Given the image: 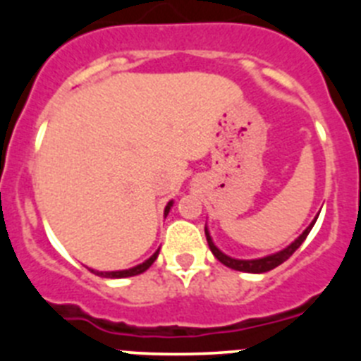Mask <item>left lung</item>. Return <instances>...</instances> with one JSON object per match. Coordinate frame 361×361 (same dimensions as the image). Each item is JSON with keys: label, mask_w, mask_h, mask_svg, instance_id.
Wrapping results in <instances>:
<instances>
[{"label": "left lung", "mask_w": 361, "mask_h": 361, "mask_svg": "<svg viewBox=\"0 0 361 361\" xmlns=\"http://www.w3.org/2000/svg\"><path fill=\"white\" fill-rule=\"evenodd\" d=\"M318 219V216H317ZM317 219L312 220L311 224L305 228V231L300 235L298 238H296L295 242H291V244L286 247V250L279 251V253H273V255H267V257L264 258H253V260H238V258H231L228 257V255H224L222 251L216 247L215 244H213L212 237H209V231L208 228L204 229L206 231V238H208V245H209V250H212V253L215 255V258L219 260V262H222L224 266L231 267V269L235 271H244V273H266V271H271V269H275V267H279L280 264H283L286 260H288L289 257H291L293 253H295L296 250H298L300 245H302V242L307 238L309 231L312 229V226H314V222H317Z\"/></svg>", "instance_id": "left-lung-1"}]
</instances>
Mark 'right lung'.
<instances>
[{
	"instance_id": "add662e5",
	"label": "right lung",
	"mask_w": 361,
	"mask_h": 361,
	"mask_svg": "<svg viewBox=\"0 0 361 361\" xmlns=\"http://www.w3.org/2000/svg\"><path fill=\"white\" fill-rule=\"evenodd\" d=\"M171 206H173V200H170V202H168V206L164 208V216L170 213ZM157 257H159V250L155 251V253H153L148 260H145V262L139 264V266H135V267H130V269H123V271H94L92 269V273H95V275H99V276H106V279H126V276H135V275H141V273H145V271L148 269V267L152 266L155 260H157Z\"/></svg>"
}]
</instances>
